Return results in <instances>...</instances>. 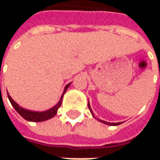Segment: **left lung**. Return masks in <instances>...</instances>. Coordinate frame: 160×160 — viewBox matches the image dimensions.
<instances>
[{
    "label": "left lung",
    "instance_id": "obj_1",
    "mask_svg": "<svg viewBox=\"0 0 160 160\" xmlns=\"http://www.w3.org/2000/svg\"><path fill=\"white\" fill-rule=\"evenodd\" d=\"M88 108H89V110H90L91 113H92V117L95 118V117H94V115H93V112H92V110L91 109L90 104H89V101H88ZM97 120L99 121L100 122H103V123H104V124H107V125H112V126H117V125H120L121 123H122V122H105V121L100 120V119H97Z\"/></svg>",
    "mask_w": 160,
    "mask_h": 160
}]
</instances>
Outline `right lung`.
Returning a JSON list of instances; mask_svg holds the SVG:
<instances>
[{
  "label": "right lung",
  "instance_id": "obj_1",
  "mask_svg": "<svg viewBox=\"0 0 160 160\" xmlns=\"http://www.w3.org/2000/svg\"><path fill=\"white\" fill-rule=\"evenodd\" d=\"M70 84H68L65 88H64V91H63L62 94L61 96V98H60L59 102L55 105L53 106L49 110L44 111H30V110H27V109H25V108H22L21 106H19V104L16 103L15 101L12 99L11 96L9 95V93L8 92V99L10 101V103L12 104V105L13 106V108L15 109V111L19 113L21 117H22L24 119L29 121V122H43V121L49 120L50 118H54L55 116L57 113V111L58 109L61 106L62 104V98L64 93L66 92L67 89L68 88V87L70 86Z\"/></svg>",
  "mask_w": 160,
  "mask_h": 160
}]
</instances>
